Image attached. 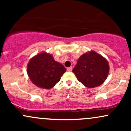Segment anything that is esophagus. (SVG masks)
Listing matches in <instances>:
<instances>
[{
    "label": "esophagus",
    "instance_id": "esophagus-1",
    "mask_svg": "<svg viewBox=\"0 0 131 131\" xmlns=\"http://www.w3.org/2000/svg\"><path fill=\"white\" fill-rule=\"evenodd\" d=\"M67 71H72V67H70L68 68Z\"/></svg>",
    "mask_w": 131,
    "mask_h": 131
}]
</instances>
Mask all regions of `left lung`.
<instances>
[{"instance_id":"1","label":"left lung","mask_w":131,"mask_h":131,"mask_svg":"<svg viewBox=\"0 0 131 131\" xmlns=\"http://www.w3.org/2000/svg\"><path fill=\"white\" fill-rule=\"evenodd\" d=\"M73 72L82 84L94 88L106 80L109 73L108 63L101 55L92 51L80 57Z\"/></svg>"}]
</instances>
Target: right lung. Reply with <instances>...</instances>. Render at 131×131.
I'll list each match as a JSON object with an SVG mask.
<instances>
[{"mask_svg":"<svg viewBox=\"0 0 131 131\" xmlns=\"http://www.w3.org/2000/svg\"><path fill=\"white\" fill-rule=\"evenodd\" d=\"M67 71L63 64L54 60L50 54L41 53L33 57L27 67L31 81L39 88L49 89L60 80Z\"/></svg>","mask_w":131,"mask_h":131,"instance_id":"add662e5","label":"right lung"}]
</instances>
